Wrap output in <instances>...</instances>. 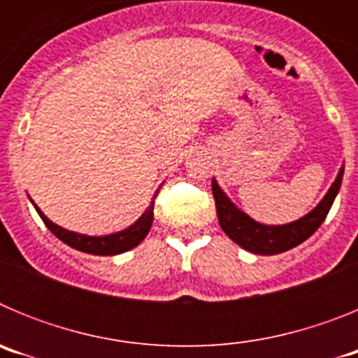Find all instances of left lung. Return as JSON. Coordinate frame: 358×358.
<instances>
[{
    "label": "left lung",
    "instance_id": "left-lung-1",
    "mask_svg": "<svg viewBox=\"0 0 358 358\" xmlns=\"http://www.w3.org/2000/svg\"><path fill=\"white\" fill-rule=\"evenodd\" d=\"M344 164L339 169V173L335 177V181L328 188L327 195L319 201L317 206L301 218H297L294 222L281 224V226H268L262 224L255 218L249 217L245 211L240 210L235 202L227 197V194L220 188L217 179L213 177L211 181V189H213L215 204H217V217L218 224L222 231L229 236L240 248L245 249L255 255H280L289 249L296 248L301 242H305L308 236H312L317 231V227L324 222L335 197L339 194L341 182H343Z\"/></svg>",
    "mask_w": 358,
    "mask_h": 358
}]
</instances>
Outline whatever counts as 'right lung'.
Listing matches in <instances>:
<instances>
[{"label":"right lung","mask_w":358,"mask_h":358,"mask_svg":"<svg viewBox=\"0 0 358 358\" xmlns=\"http://www.w3.org/2000/svg\"><path fill=\"white\" fill-rule=\"evenodd\" d=\"M159 188L156 189V194L152 197L150 206L141 213V217L136 220L134 224H131L129 227L122 231H116V233H109V235H100V236H91V235H82V233H77V231H69L66 227L57 226L50 220L46 215L41 211V208L37 206L36 202H30L34 204L36 211L39 213V217L43 218V222L46 224L50 231L59 240H62L64 243H68L69 248L77 249V251L87 252V255H96V256H115L122 255L125 251H131L136 245H140L143 242L145 236L148 235V231L152 227V220H154V199L159 194Z\"/></svg>","instance_id":"1"}]
</instances>
